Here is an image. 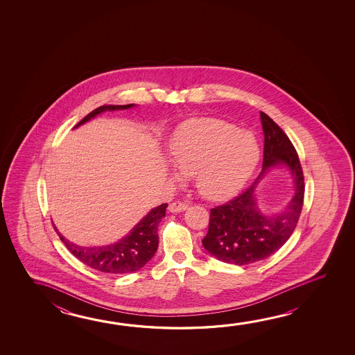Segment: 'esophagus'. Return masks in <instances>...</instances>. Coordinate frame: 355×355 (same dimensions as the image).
<instances>
[{
  "label": "esophagus",
  "mask_w": 355,
  "mask_h": 355,
  "mask_svg": "<svg viewBox=\"0 0 355 355\" xmlns=\"http://www.w3.org/2000/svg\"><path fill=\"white\" fill-rule=\"evenodd\" d=\"M187 208H188V205L184 202H180V200L171 203L168 207L171 213H180V211H186Z\"/></svg>",
  "instance_id": "1"
}]
</instances>
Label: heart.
I'll return each instance as SVG.
<instances>
[{
  "label": "heart",
  "instance_id": "1",
  "mask_svg": "<svg viewBox=\"0 0 355 355\" xmlns=\"http://www.w3.org/2000/svg\"><path fill=\"white\" fill-rule=\"evenodd\" d=\"M171 162L181 175H194L198 192L225 200L242 189L253 173L261 150L252 132L216 119H188L168 141ZM175 180H182L173 173Z\"/></svg>",
  "mask_w": 355,
  "mask_h": 355
}]
</instances>
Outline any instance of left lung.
I'll return each instance as SVG.
<instances>
[{"mask_svg":"<svg viewBox=\"0 0 355 355\" xmlns=\"http://www.w3.org/2000/svg\"><path fill=\"white\" fill-rule=\"evenodd\" d=\"M264 155L261 175L241 196L211 209L209 228L203 247L224 263L247 266L263 261L284 245L298 223L304 199V175L292 142L279 125L261 112ZM286 166L293 175V198L277 214H263L256 205L254 191L272 168Z\"/></svg>","mask_w":355,"mask_h":355,"instance_id":"obj_1","label":"left lung"}]
</instances>
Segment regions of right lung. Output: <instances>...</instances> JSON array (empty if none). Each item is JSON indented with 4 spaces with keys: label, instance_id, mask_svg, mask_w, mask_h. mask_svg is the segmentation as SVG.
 <instances>
[{
    "label": "right lung",
    "instance_id": "obj_1",
    "mask_svg": "<svg viewBox=\"0 0 355 355\" xmlns=\"http://www.w3.org/2000/svg\"><path fill=\"white\" fill-rule=\"evenodd\" d=\"M132 107H135L133 103L123 106L98 107L82 119L81 122H78L75 128L85 125L100 113L128 110ZM166 208L167 203H163L150 209L148 214L144 216L127 236L121 238L117 242L100 247H82L69 242V239H66L57 230L55 224L53 227L60 239L66 245V248L88 267L94 268L103 273H132L144 268L153 258V255L156 254L158 248V225L161 223L162 218L166 217Z\"/></svg>",
    "mask_w": 355,
    "mask_h": 355
}]
</instances>
